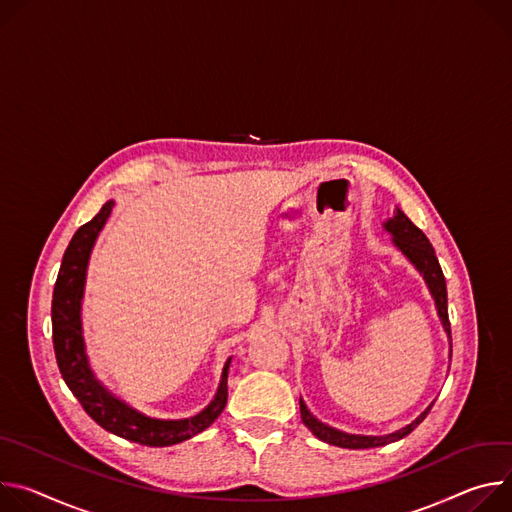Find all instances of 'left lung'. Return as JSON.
Here are the masks:
<instances>
[{
	"label": "left lung",
	"mask_w": 512,
	"mask_h": 512,
	"mask_svg": "<svg viewBox=\"0 0 512 512\" xmlns=\"http://www.w3.org/2000/svg\"><path fill=\"white\" fill-rule=\"evenodd\" d=\"M382 230L386 234H390L392 238V246L399 250L413 266L415 270L423 276L425 285L429 289V295L435 303V309H437V317L443 325V331L447 333V339L451 342V329H449V317H447V289H445V276L441 272V266H439V260L435 256V250L431 246V242L427 240V236L419 230V227L399 209H394V215L390 219H386L382 223ZM449 358H451V352H449ZM299 405H301V419L305 423V427H309V431L329 443V445H337V447H346V449H368V447H382V445H388V443H394L399 441L403 437H407L425 417L427 413L431 411L433 403L415 419L411 421L409 425H405L403 429H396L388 435H356V433H346V431H339L335 427H329L325 423H321L305 405L303 399H299Z\"/></svg>",
	"instance_id": "1"
}]
</instances>
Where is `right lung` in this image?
Returning <instances> with one entry per match:
<instances>
[{"label": "right lung", "mask_w": 512, "mask_h": 512, "mask_svg": "<svg viewBox=\"0 0 512 512\" xmlns=\"http://www.w3.org/2000/svg\"><path fill=\"white\" fill-rule=\"evenodd\" d=\"M113 205H116V201L109 199L91 221L81 225L69 248L65 250L63 264L59 276H56L52 293V344L56 364H59L63 380L77 396V401L83 405L85 413L99 427L140 445H175L205 431L221 415L227 403V372H230L232 358H227L221 368L219 384L211 403L203 411L187 419L148 417L128 405L120 396L113 394L95 376L85 348L81 309L89 258L103 225L111 215Z\"/></svg>", "instance_id": "obj_1"}]
</instances>
